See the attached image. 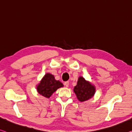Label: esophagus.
<instances>
[{"label": "esophagus", "mask_w": 132, "mask_h": 132, "mask_svg": "<svg viewBox=\"0 0 132 132\" xmlns=\"http://www.w3.org/2000/svg\"><path fill=\"white\" fill-rule=\"evenodd\" d=\"M64 85H65V87H68L69 86V82H68V81L65 82H64Z\"/></svg>", "instance_id": "1"}]
</instances>
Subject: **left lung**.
I'll return each instance as SVG.
<instances>
[{"label":"left lung","instance_id":"8db88e82","mask_svg":"<svg viewBox=\"0 0 132 132\" xmlns=\"http://www.w3.org/2000/svg\"><path fill=\"white\" fill-rule=\"evenodd\" d=\"M74 92L80 101H85L92 98L95 93V87L85 79L80 77Z\"/></svg>","mask_w":132,"mask_h":132}]
</instances>
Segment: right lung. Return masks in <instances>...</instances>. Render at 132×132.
Wrapping results in <instances>:
<instances>
[{
    "label": "right lung",
    "instance_id": "1",
    "mask_svg": "<svg viewBox=\"0 0 132 132\" xmlns=\"http://www.w3.org/2000/svg\"><path fill=\"white\" fill-rule=\"evenodd\" d=\"M63 86L62 83L55 80L53 75L47 73L40 81L37 87V90L40 95L46 98H50L58 88Z\"/></svg>",
    "mask_w": 132,
    "mask_h": 132
}]
</instances>
